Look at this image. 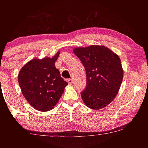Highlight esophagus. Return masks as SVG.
Here are the masks:
<instances>
[{
	"label": "esophagus",
	"instance_id": "esophagus-1",
	"mask_svg": "<svg viewBox=\"0 0 148 148\" xmlns=\"http://www.w3.org/2000/svg\"><path fill=\"white\" fill-rule=\"evenodd\" d=\"M72 82H73V79H68V83H69V84H70V85L72 84Z\"/></svg>",
	"mask_w": 148,
	"mask_h": 148
}]
</instances>
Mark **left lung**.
Listing matches in <instances>:
<instances>
[{"label":"left lung","mask_w":148,"mask_h":148,"mask_svg":"<svg viewBox=\"0 0 148 148\" xmlns=\"http://www.w3.org/2000/svg\"><path fill=\"white\" fill-rule=\"evenodd\" d=\"M74 53L86 72V87L81 96L87 107L99 110L114 99L121 86L123 71L117 55L104 46L77 47Z\"/></svg>","instance_id":"obj_1"}]
</instances>
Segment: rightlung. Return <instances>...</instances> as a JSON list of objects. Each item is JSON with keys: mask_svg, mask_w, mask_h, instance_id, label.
Masks as SVG:
<instances>
[{"mask_svg": "<svg viewBox=\"0 0 148 148\" xmlns=\"http://www.w3.org/2000/svg\"><path fill=\"white\" fill-rule=\"evenodd\" d=\"M59 51L52 58L34 59L18 74L22 93L29 103L42 112L51 110L58 102L68 84L55 66Z\"/></svg>", "mask_w": 148, "mask_h": 148, "instance_id": "add662e5", "label": "right lung"}]
</instances>
